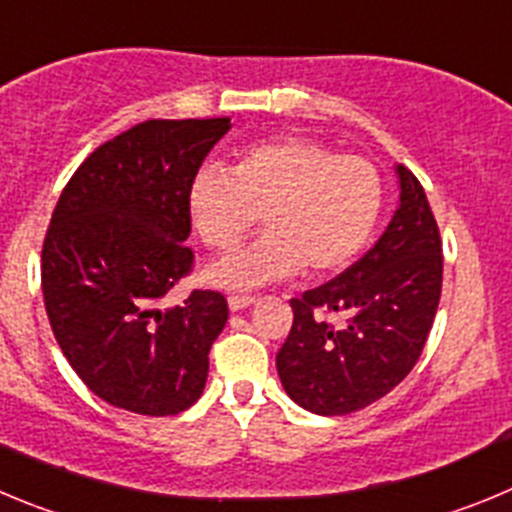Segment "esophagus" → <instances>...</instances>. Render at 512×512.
<instances>
[{
	"label": "esophagus",
	"instance_id": "34e87169",
	"mask_svg": "<svg viewBox=\"0 0 512 512\" xmlns=\"http://www.w3.org/2000/svg\"><path fill=\"white\" fill-rule=\"evenodd\" d=\"M227 303H229V311H242V308L255 303V296H229Z\"/></svg>",
	"mask_w": 512,
	"mask_h": 512
}]
</instances>
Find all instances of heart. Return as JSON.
I'll return each instance as SVG.
<instances>
[{
  "label": "heart",
  "mask_w": 512,
  "mask_h": 512,
  "mask_svg": "<svg viewBox=\"0 0 512 512\" xmlns=\"http://www.w3.org/2000/svg\"><path fill=\"white\" fill-rule=\"evenodd\" d=\"M382 209V178L370 160L339 155L301 135L255 142L232 170L201 165L186 188L193 232L229 252L262 216L265 234L206 267L211 285L250 290L306 270L329 275L365 250Z\"/></svg>",
  "instance_id": "obj_1"
}]
</instances>
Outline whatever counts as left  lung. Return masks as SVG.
<instances>
[{"label":"left lung","mask_w":512,"mask_h":512,"mask_svg":"<svg viewBox=\"0 0 512 512\" xmlns=\"http://www.w3.org/2000/svg\"><path fill=\"white\" fill-rule=\"evenodd\" d=\"M400 204L375 245L342 275L293 298V326L275 365L285 393L319 416H347L413 370L441 298V237L426 191L395 168ZM339 312L334 327L326 315Z\"/></svg>","instance_id":"1"}]
</instances>
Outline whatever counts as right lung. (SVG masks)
Returning a JSON list of instances; mask_svg holds the SVG:
<instances>
[{
  "label": "right lung",
  "instance_id": "add662e5",
  "mask_svg": "<svg viewBox=\"0 0 512 512\" xmlns=\"http://www.w3.org/2000/svg\"><path fill=\"white\" fill-rule=\"evenodd\" d=\"M229 117L147 119L96 147L55 204L43 242V298L63 357L86 388L140 416H176L201 398L227 298L186 278V188Z\"/></svg>",
  "mask_w": 512,
  "mask_h": 512
}]
</instances>
